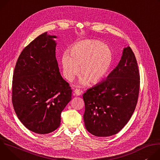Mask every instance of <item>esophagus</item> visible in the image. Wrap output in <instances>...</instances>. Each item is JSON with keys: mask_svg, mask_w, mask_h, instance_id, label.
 <instances>
[{"mask_svg": "<svg viewBox=\"0 0 160 160\" xmlns=\"http://www.w3.org/2000/svg\"><path fill=\"white\" fill-rule=\"evenodd\" d=\"M74 93H75V94L76 95V96H80V95H82V91H80L78 89H76V90H74Z\"/></svg>", "mask_w": 160, "mask_h": 160, "instance_id": "1", "label": "esophagus"}]
</instances>
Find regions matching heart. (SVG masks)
<instances>
[{
    "label": "heart",
    "instance_id": "1",
    "mask_svg": "<svg viewBox=\"0 0 160 160\" xmlns=\"http://www.w3.org/2000/svg\"><path fill=\"white\" fill-rule=\"evenodd\" d=\"M112 62V52L106 45L96 40H85L74 44L61 58L63 74L68 81H72L78 74L82 75L79 86L89 82L96 84L108 74Z\"/></svg>",
    "mask_w": 160,
    "mask_h": 160
}]
</instances>
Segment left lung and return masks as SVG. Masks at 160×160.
<instances>
[{
  "mask_svg": "<svg viewBox=\"0 0 160 160\" xmlns=\"http://www.w3.org/2000/svg\"><path fill=\"white\" fill-rule=\"evenodd\" d=\"M140 76L131 48L123 50L121 59L106 80L83 94V120L88 132L108 137L120 132L130 119L138 102Z\"/></svg>",
  "mask_w": 160,
  "mask_h": 160,
  "instance_id": "left-lung-1",
  "label": "left lung"
}]
</instances>
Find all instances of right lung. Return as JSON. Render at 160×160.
<instances>
[{"label": "right lung", "mask_w": 160, "mask_h": 160, "mask_svg": "<svg viewBox=\"0 0 160 160\" xmlns=\"http://www.w3.org/2000/svg\"><path fill=\"white\" fill-rule=\"evenodd\" d=\"M56 35L42 33L22 50L15 66L12 101L20 122L39 134L61 123L72 90L61 77L56 58Z\"/></svg>", "instance_id": "1"}]
</instances>
